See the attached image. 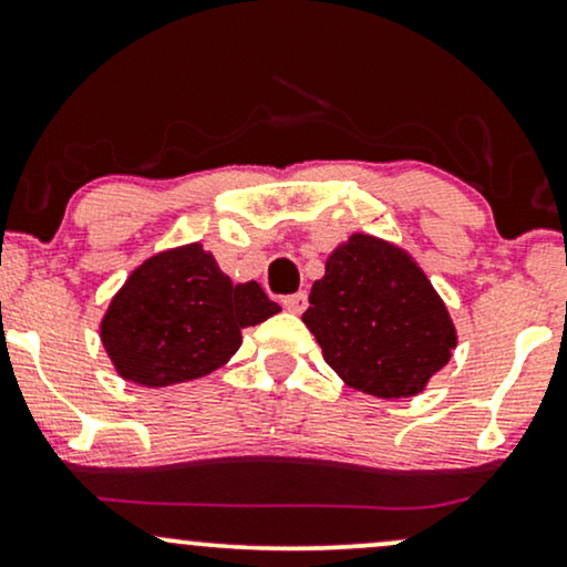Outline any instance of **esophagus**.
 <instances>
[{"instance_id":"1","label":"esophagus","mask_w":567,"mask_h":567,"mask_svg":"<svg viewBox=\"0 0 567 567\" xmlns=\"http://www.w3.org/2000/svg\"><path fill=\"white\" fill-rule=\"evenodd\" d=\"M306 303H308L306 292H296V296H285L282 298V306L288 308L290 313H303L306 311Z\"/></svg>"}]
</instances>
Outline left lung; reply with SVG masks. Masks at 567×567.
I'll use <instances>...</instances> for the list:
<instances>
[{"label":"left lung","mask_w":567,"mask_h":567,"mask_svg":"<svg viewBox=\"0 0 567 567\" xmlns=\"http://www.w3.org/2000/svg\"><path fill=\"white\" fill-rule=\"evenodd\" d=\"M303 324L329 369L367 395L398 400L426 390L453 358L457 332L419 261L395 243L353 233L327 256Z\"/></svg>","instance_id":"obj_1"}]
</instances>
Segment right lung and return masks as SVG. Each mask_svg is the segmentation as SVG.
<instances>
[{"mask_svg": "<svg viewBox=\"0 0 567 567\" xmlns=\"http://www.w3.org/2000/svg\"><path fill=\"white\" fill-rule=\"evenodd\" d=\"M279 313L256 279L233 282L212 250L185 243L148 256L106 306L99 337L114 371L141 386L193 382L238 353L240 329Z\"/></svg>", "mask_w": 567, "mask_h": 567, "instance_id": "obj_1", "label": "right lung"}]
</instances>
